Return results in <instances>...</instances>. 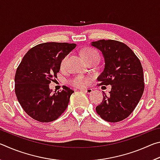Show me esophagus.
<instances>
[{"label": "esophagus", "instance_id": "esophagus-1", "mask_svg": "<svg viewBox=\"0 0 160 160\" xmlns=\"http://www.w3.org/2000/svg\"><path fill=\"white\" fill-rule=\"evenodd\" d=\"M80 90L84 92L87 93L88 94H90L91 93H92V92H93L92 90V89H90V88H88V89H80Z\"/></svg>", "mask_w": 160, "mask_h": 160}]
</instances>
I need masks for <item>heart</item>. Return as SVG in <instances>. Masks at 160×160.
<instances>
[{
  "label": "heart",
  "instance_id": "1",
  "mask_svg": "<svg viewBox=\"0 0 160 160\" xmlns=\"http://www.w3.org/2000/svg\"><path fill=\"white\" fill-rule=\"evenodd\" d=\"M68 57V56H65V57L61 60V69L64 68ZM82 57L84 60L85 61V60H88V59L94 58V57L99 58V56L98 52H97L95 49H94V48H86L82 51ZM88 82H89L88 78L82 76V75H78V76L75 77L72 80V85L77 87H81V88H82V87H85L86 85H88Z\"/></svg>",
  "mask_w": 160,
  "mask_h": 160
}]
</instances>
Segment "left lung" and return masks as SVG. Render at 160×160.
Here are the masks:
<instances>
[{
  "label": "left lung",
  "mask_w": 160,
  "mask_h": 160,
  "mask_svg": "<svg viewBox=\"0 0 160 160\" xmlns=\"http://www.w3.org/2000/svg\"><path fill=\"white\" fill-rule=\"evenodd\" d=\"M102 51L104 68L97 78L99 85H112L109 94L104 93L96 107L100 117L108 122H118L131 114L144 91L142 65L128 46L115 40L102 39L91 42Z\"/></svg>",
  "instance_id": "left-lung-1"
}]
</instances>
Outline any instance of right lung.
Returning <instances> with one entry per match:
<instances>
[{"instance_id": "right-lung-1", "label": "right lung", "mask_w": 160, "mask_h": 160, "mask_svg": "<svg viewBox=\"0 0 160 160\" xmlns=\"http://www.w3.org/2000/svg\"><path fill=\"white\" fill-rule=\"evenodd\" d=\"M75 47L68 43H43L29 49L19 65L15 77L16 97L34 120L51 122L66 109L74 91L63 86L61 92L53 93L49 84L57 78L62 59Z\"/></svg>"}]
</instances>
